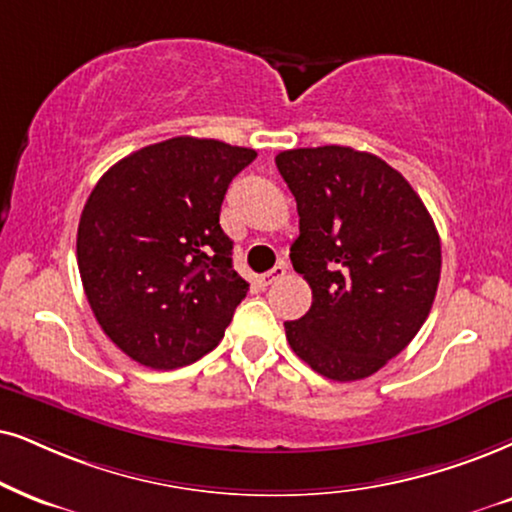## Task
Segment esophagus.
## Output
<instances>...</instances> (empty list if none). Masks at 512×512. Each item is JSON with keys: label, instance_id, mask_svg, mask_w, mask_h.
Masks as SVG:
<instances>
[{"label": "esophagus", "instance_id": "obj_1", "mask_svg": "<svg viewBox=\"0 0 512 512\" xmlns=\"http://www.w3.org/2000/svg\"><path fill=\"white\" fill-rule=\"evenodd\" d=\"M283 274H286V264H276L274 269H269L267 274H262V286H271V283L278 281Z\"/></svg>", "mask_w": 512, "mask_h": 512}]
</instances>
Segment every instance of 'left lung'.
<instances>
[{
  "label": "left lung",
  "mask_w": 512,
  "mask_h": 512,
  "mask_svg": "<svg viewBox=\"0 0 512 512\" xmlns=\"http://www.w3.org/2000/svg\"><path fill=\"white\" fill-rule=\"evenodd\" d=\"M276 167L300 215L290 262L312 288V307L286 321V338L323 378H368L428 319L442 271L435 222L409 181L373 153L293 148L276 155Z\"/></svg>",
  "instance_id": "obj_1"
}]
</instances>
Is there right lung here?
Here are the masks:
<instances>
[{
	"label": "right lung",
	"mask_w": 512,
	"mask_h": 512,
	"mask_svg": "<svg viewBox=\"0 0 512 512\" xmlns=\"http://www.w3.org/2000/svg\"><path fill=\"white\" fill-rule=\"evenodd\" d=\"M255 158L252 148L174 137L122 158L94 186L77 267L96 321L129 359L172 371L224 338L248 283L219 212Z\"/></svg>",
	"instance_id": "add662e5"
}]
</instances>
